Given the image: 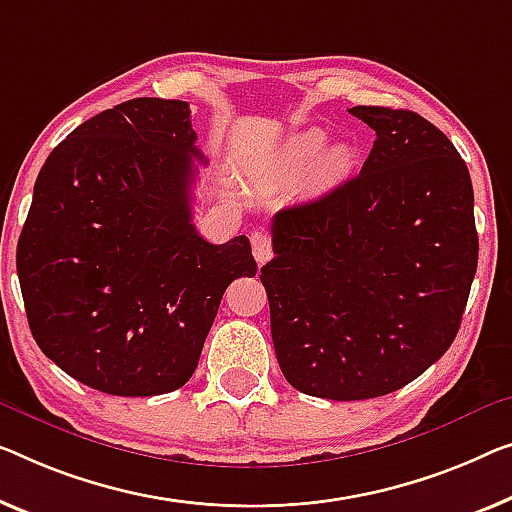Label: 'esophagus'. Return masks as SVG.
Instances as JSON below:
<instances>
[{"label":"esophagus","instance_id":"esophagus-1","mask_svg":"<svg viewBox=\"0 0 512 512\" xmlns=\"http://www.w3.org/2000/svg\"><path fill=\"white\" fill-rule=\"evenodd\" d=\"M250 243H253V255H255V262L259 266L266 264L273 257L271 239L264 232H253V234H250Z\"/></svg>","mask_w":512,"mask_h":512}]
</instances>
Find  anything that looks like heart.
<instances>
[{
	"mask_svg": "<svg viewBox=\"0 0 512 512\" xmlns=\"http://www.w3.org/2000/svg\"><path fill=\"white\" fill-rule=\"evenodd\" d=\"M326 133L322 128H308V131L289 137L280 154L273 158L269 167L271 179H299L308 167L315 163L312 172V186L331 188L342 181L354 165V151L345 142H335L326 147Z\"/></svg>",
	"mask_w": 512,
	"mask_h": 512,
	"instance_id": "heart-1",
	"label": "heart"
}]
</instances>
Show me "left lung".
<instances>
[{"instance_id":"8db88e82","label":"left lung","mask_w":512,"mask_h":512,"mask_svg":"<svg viewBox=\"0 0 512 512\" xmlns=\"http://www.w3.org/2000/svg\"><path fill=\"white\" fill-rule=\"evenodd\" d=\"M377 140L363 170L273 216L259 280L273 347L296 391L370 400L421 377L453 345L478 266L474 188L437 126L356 105Z\"/></svg>"}]
</instances>
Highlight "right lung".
I'll return each instance as SVG.
<instances>
[{"instance_id":"1","label":"right lung","mask_w":512,"mask_h":512,"mask_svg":"<svg viewBox=\"0 0 512 512\" xmlns=\"http://www.w3.org/2000/svg\"><path fill=\"white\" fill-rule=\"evenodd\" d=\"M186 101L133 98L80 124L36 177L15 266L41 352L124 398L193 377L230 282L257 273L248 236L213 246L193 225Z\"/></svg>"}]
</instances>
